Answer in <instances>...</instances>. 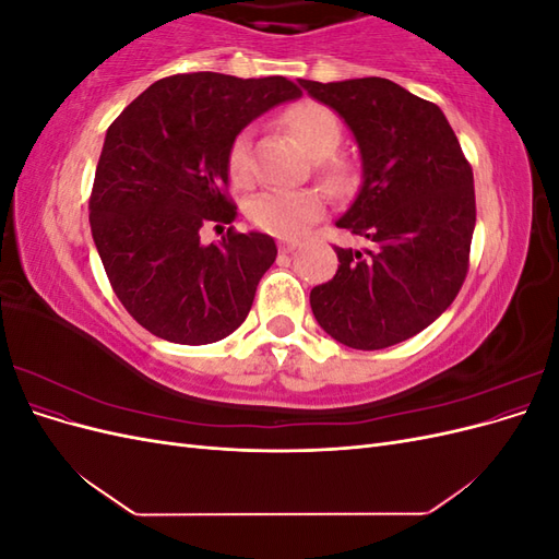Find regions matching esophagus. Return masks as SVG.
Instances as JSON below:
<instances>
[{
    "label": "esophagus",
    "mask_w": 559,
    "mask_h": 559,
    "mask_svg": "<svg viewBox=\"0 0 559 559\" xmlns=\"http://www.w3.org/2000/svg\"><path fill=\"white\" fill-rule=\"evenodd\" d=\"M300 245L296 242V240H280V251L282 253H292V251H296Z\"/></svg>",
    "instance_id": "esophagus-1"
}]
</instances>
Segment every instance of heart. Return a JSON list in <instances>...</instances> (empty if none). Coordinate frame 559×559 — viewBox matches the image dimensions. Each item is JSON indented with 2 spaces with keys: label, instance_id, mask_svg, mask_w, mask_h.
Listing matches in <instances>:
<instances>
[{
  "label": "heart",
  "instance_id": "b5f03b06",
  "mask_svg": "<svg viewBox=\"0 0 559 559\" xmlns=\"http://www.w3.org/2000/svg\"><path fill=\"white\" fill-rule=\"evenodd\" d=\"M286 126L317 160L329 158L343 142V126L337 116L317 103H302L286 114ZM230 177L240 183L251 179V132H242L230 146ZM326 179H341V167L329 165ZM324 212V200L310 189H270L249 202L251 224L277 238H298Z\"/></svg>",
  "mask_w": 559,
  "mask_h": 559
}]
</instances>
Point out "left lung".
<instances>
[{"mask_svg":"<svg viewBox=\"0 0 559 559\" xmlns=\"http://www.w3.org/2000/svg\"><path fill=\"white\" fill-rule=\"evenodd\" d=\"M343 118L361 186L337 228L370 249L335 247L333 280L310 292L317 324L352 349H384L425 331L460 294L473 228V173L445 114L399 83L298 81Z\"/></svg>","mask_w":559,"mask_h":559,"instance_id":"8db88e82","label":"left lung"}]
</instances>
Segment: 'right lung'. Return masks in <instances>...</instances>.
I'll list each match as a JSON object with an SVG mask.
<instances>
[{
  "label": "right lung",
  "instance_id": "obj_1",
  "mask_svg": "<svg viewBox=\"0 0 559 559\" xmlns=\"http://www.w3.org/2000/svg\"><path fill=\"white\" fill-rule=\"evenodd\" d=\"M300 95L284 76L177 74L151 83L109 126L91 230L118 300L146 331L207 345L247 319L275 240L228 228L218 245H202L200 228L238 216L222 191L238 134Z\"/></svg>",
  "mask_w": 559,
  "mask_h": 559
}]
</instances>
